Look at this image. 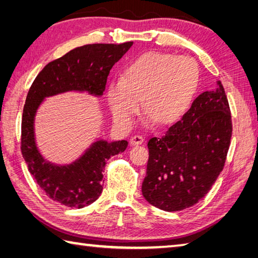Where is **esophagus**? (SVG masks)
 Returning a JSON list of instances; mask_svg holds the SVG:
<instances>
[{"instance_id": "1", "label": "esophagus", "mask_w": 258, "mask_h": 258, "mask_svg": "<svg viewBox=\"0 0 258 258\" xmlns=\"http://www.w3.org/2000/svg\"><path fill=\"white\" fill-rule=\"evenodd\" d=\"M143 142H144V138H143V136H141V135H135V136H133L132 139H131L130 143H131V145L136 146V145H141V144H143Z\"/></svg>"}]
</instances>
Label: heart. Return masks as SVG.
Wrapping results in <instances>:
<instances>
[{"instance_id":"obj_1","label":"heart","mask_w":258,"mask_h":258,"mask_svg":"<svg viewBox=\"0 0 258 258\" xmlns=\"http://www.w3.org/2000/svg\"><path fill=\"white\" fill-rule=\"evenodd\" d=\"M200 83V69L185 55L150 52L135 58L123 79L112 81L106 98L115 124L132 127L143 100L150 119L161 124L177 120L190 105Z\"/></svg>"}]
</instances>
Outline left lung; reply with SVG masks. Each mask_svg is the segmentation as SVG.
<instances>
[{"mask_svg":"<svg viewBox=\"0 0 258 258\" xmlns=\"http://www.w3.org/2000/svg\"><path fill=\"white\" fill-rule=\"evenodd\" d=\"M232 131L227 97L217 81L216 89L197 96L165 134L149 141L144 199L165 212L199 203L223 171Z\"/></svg>","mask_w":258,"mask_h":258,"instance_id":"8db88e82","label":"left lung"}]
</instances>
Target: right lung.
I'll return each mask as SVG.
<instances>
[{"instance_id": "1", "label": "right lung", "mask_w": 258, "mask_h": 258, "mask_svg": "<svg viewBox=\"0 0 258 258\" xmlns=\"http://www.w3.org/2000/svg\"><path fill=\"white\" fill-rule=\"evenodd\" d=\"M133 45L89 44L76 47L48 63L27 93L22 116L21 150L30 173L46 196L68 207L83 208L100 197L103 169L114 155L123 153L127 141L97 140L78 160L68 165L46 161L35 142L34 122L37 108L45 97L65 92H87L102 96L113 65Z\"/></svg>"}]
</instances>
